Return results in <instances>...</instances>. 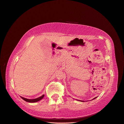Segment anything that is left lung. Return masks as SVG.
Wrapping results in <instances>:
<instances>
[{
	"label": "left lung",
	"mask_w": 124,
	"mask_h": 124,
	"mask_svg": "<svg viewBox=\"0 0 124 124\" xmlns=\"http://www.w3.org/2000/svg\"><path fill=\"white\" fill-rule=\"evenodd\" d=\"M96 97H95V98H94L93 100H94V99H95V98H96ZM77 101H82V102H84V101H81V100H77Z\"/></svg>",
	"instance_id": "obj_1"
}]
</instances>
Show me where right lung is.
Masks as SVG:
<instances>
[{
	"label": "right lung",
	"instance_id": "add662e5",
	"mask_svg": "<svg viewBox=\"0 0 124 124\" xmlns=\"http://www.w3.org/2000/svg\"><path fill=\"white\" fill-rule=\"evenodd\" d=\"M44 95H42L41 96H40L39 97H38L37 98H34V99H27V98H24L23 97H21V98L22 99H23L24 101H27V102L29 103H35V102H37V101H40L41 100H42V98L44 97Z\"/></svg>",
	"mask_w": 124,
	"mask_h": 124
}]
</instances>
